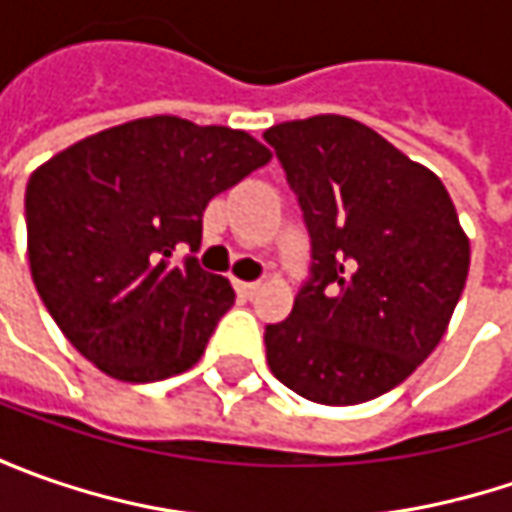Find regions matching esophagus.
<instances>
[{"label":"esophagus","mask_w":512,"mask_h":512,"mask_svg":"<svg viewBox=\"0 0 512 512\" xmlns=\"http://www.w3.org/2000/svg\"><path fill=\"white\" fill-rule=\"evenodd\" d=\"M233 287H236V293H239L242 299H253L256 290H259V282H233Z\"/></svg>","instance_id":"34e87169"}]
</instances>
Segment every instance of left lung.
I'll list each match as a JSON object with an SVG mask.
<instances>
[{"label": "left lung", "mask_w": 512, "mask_h": 512, "mask_svg": "<svg viewBox=\"0 0 512 512\" xmlns=\"http://www.w3.org/2000/svg\"><path fill=\"white\" fill-rule=\"evenodd\" d=\"M310 233V276L267 364L319 404H362L402 384L442 342L470 242L442 179L376 130L325 113L265 130Z\"/></svg>", "instance_id": "left-lung-1"}]
</instances>
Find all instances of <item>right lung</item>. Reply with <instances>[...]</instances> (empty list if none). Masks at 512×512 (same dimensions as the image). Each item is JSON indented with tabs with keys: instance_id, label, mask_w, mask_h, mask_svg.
<instances>
[{
	"instance_id": "add662e5",
	"label": "right lung",
	"mask_w": 512,
	"mask_h": 512,
	"mask_svg": "<svg viewBox=\"0 0 512 512\" xmlns=\"http://www.w3.org/2000/svg\"><path fill=\"white\" fill-rule=\"evenodd\" d=\"M267 162L270 150L245 130L150 116L33 170L25 190L33 285L88 362L145 384L202 359L236 299L225 276L193 256L202 213Z\"/></svg>"
}]
</instances>
